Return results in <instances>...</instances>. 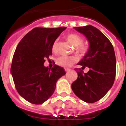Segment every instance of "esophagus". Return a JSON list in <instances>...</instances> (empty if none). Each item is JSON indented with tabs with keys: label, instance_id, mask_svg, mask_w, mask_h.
Listing matches in <instances>:
<instances>
[{
	"label": "esophagus",
	"instance_id": "obj_1",
	"mask_svg": "<svg viewBox=\"0 0 126 126\" xmlns=\"http://www.w3.org/2000/svg\"><path fill=\"white\" fill-rule=\"evenodd\" d=\"M70 71V69H67V68H65V72H69Z\"/></svg>",
	"mask_w": 126,
	"mask_h": 126
}]
</instances>
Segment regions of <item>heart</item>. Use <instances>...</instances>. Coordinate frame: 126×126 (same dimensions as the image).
<instances>
[{
	"label": "heart",
	"mask_w": 126,
	"mask_h": 126,
	"mask_svg": "<svg viewBox=\"0 0 126 126\" xmlns=\"http://www.w3.org/2000/svg\"><path fill=\"white\" fill-rule=\"evenodd\" d=\"M67 40L74 46L76 47V51L81 55H84L89 50V47L87 45L83 44V38L80 35L76 33H70L66 36ZM57 48V40H55L52 45V51L56 52ZM77 61L76 58L74 56H65L61 55L56 59V64L59 66L67 67L73 65Z\"/></svg>",
	"instance_id": "1"
}]
</instances>
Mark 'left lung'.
<instances>
[{"instance_id":"obj_1","label":"left lung","mask_w":126,"mask_h":126,"mask_svg":"<svg viewBox=\"0 0 126 126\" xmlns=\"http://www.w3.org/2000/svg\"><path fill=\"white\" fill-rule=\"evenodd\" d=\"M88 39V52L78 65L90 70L84 73L81 69H75L78 79L71 88L78 97L86 103L100 100L112 88L116 74V59L112 43L96 28L92 25L74 27Z\"/></svg>"}]
</instances>
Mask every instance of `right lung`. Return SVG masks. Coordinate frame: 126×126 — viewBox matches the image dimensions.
<instances>
[{
    "instance_id": "right-lung-1",
    "label": "right lung",
    "mask_w": 126,
    "mask_h": 126,
    "mask_svg": "<svg viewBox=\"0 0 126 126\" xmlns=\"http://www.w3.org/2000/svg\"><path fill=\"white\" fill-rule=\"evenodd\" d=\"M66 27L35 28L26 34L16 48L11 73L19 94L28 102L39 105L53 93L64 68L45 67V59L52 55V45Z\"/></svg>"
}]
</instances>
